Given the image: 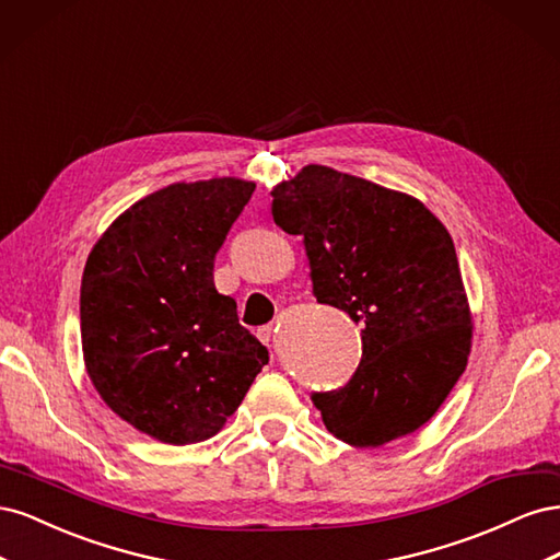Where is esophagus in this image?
<instances>
[{
  "label": "esophagus",
  "instance_id": "obj_1",
  "mask_svg": "<svg viewBox=\"0 0 560 560\" xmlns=\"http://www.w3.org/2000/svg\"><path fill=\"white\" fill-rule=\"evenodd\" d=\"M273 334H276V327H273V325H264V327H259V331H257V336L261 338L264 343H270V338H273Z\"/></svg>",
  "mask_w": 560,
  "mask_h": 560
}]
</instances>
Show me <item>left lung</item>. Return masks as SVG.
<instances>
[{"instance_id": "1", "label": "left lung", "mask_w": 560, "mask_h": 560, "mask_svg": "<svg viewBox=\"0 0 560 560\" xmlns=\"http://www.w3.org/2000/svg\"><path fill=\"white\" fill-rule=\"evenodd\" d=\"M273 222L303 238L313 294L362 325L350 383L313 401L341 442L376 448L439 411L471 348V313L451 233L409 194L327 165L273 191Z\"/></svg>"}]
</instances>
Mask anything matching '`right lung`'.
Returning a JSON list of instances; mask_svg holds the SVG:
<instances>
[{"instance_id": "add662e5", "label": "right lung", "mask_w": 560, "mask_h": 560, "mask_svg": "<svg viewBox=\"0 0 560 560\" xmlns=\"http://www.w3.org/2000/svg\"><path fill=\"white\" fill-rule=\"evenodd\" d=\"M254 186L214 177L149 194L114 219L83 268L89 378L118 418L156 442L214 436L268 364L212 280Z\"/></svg>"}]
</instances>
